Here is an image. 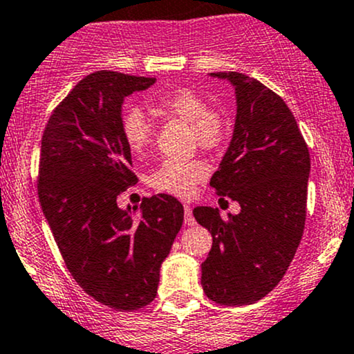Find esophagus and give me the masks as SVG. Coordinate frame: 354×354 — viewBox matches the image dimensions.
I'll use <instances>...</instances> for the list:
<instances>
[{
  "mask_svg": "<svg viewBox=\"0 0 354 354\" xmlns=\"http://www.w3.org/2000/svg\"><path fill=\"white\" fill-rule=\"evenodd\" d=\"M185 223L186 225H195V216H193V212H192V207L189 205H185Z\"/></svg>",
  "mask_w": 354,
  "mask_h": 354,
  "instance_id": "esophagus-1",
  "label": "esophagus"
}]
</instances>
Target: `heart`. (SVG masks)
<instances>
[{"label":"heart","instance_id":"obj_1","mask_svg":"<svg viewBox=\"0 0 354 354\" xmlns=\"http://www.w3.org/2000/svg\"><path fill=\"white\" fill-rule=\"evenodd\" d=\"M161 114L189 122L193 142L205 149H215L228 136V119L223 111L209 107L207 99L193 88H173L153 100ZM124 141L134 154H145L153 141V122L141 107H129L120 120ZM209 174L207 162L200 159H165L151 174V186L176 196H189L198 183Z\"/></svg>","mask_w":354,"mask_h":354}]
</instances>
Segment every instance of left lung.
I'll use <instances>...</instances> for the list:
<instances>
[{"mask_svg":"<svg viewBox=\"0 0 354 354\" xmlns=\"http://www.w3.org/2000/svg\"><path fill=\"white\" fill-rule=\"evenodd\" d=\"M235 88L230 146L209 186L240 205L239 215L196 207L213 245L201 263V286L216 304L257 302L284 277L302 239L310 171L309 149L287 104L239 72L209 73Z\"/></svg>","mask_w":354,"mask_h":354,"instance_id":"1","label":"left lung"}]
</instances>
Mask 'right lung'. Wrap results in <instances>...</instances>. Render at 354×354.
I'll use <instances>...</instances> for the list:
<instances>
[{"instance_id":"add662e5","label":"right lung","mask_w":354,"mask_h":354,"mask_svg":"<svg viewBox=\"0 0 354 354\" xmlns=\"http://www.w3.org/2000/svg\"><path fill=\"white\" fill-rule=\"evenodd\" d=\"M156 79L100 70L58 104L44 131L38 198L65 266L88 296L115 310H134L158 294L159 269L183 225L171 195L119 208L136 183L120 131L122 104Z\"/></svg>"}]
</instances>
